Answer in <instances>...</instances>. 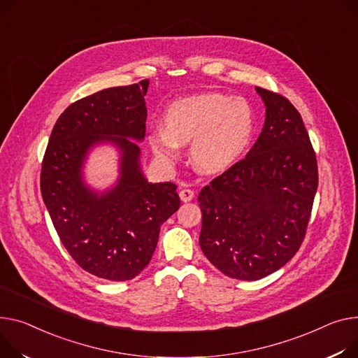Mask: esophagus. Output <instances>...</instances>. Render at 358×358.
Wrapping results in <instances>:
<instances>
[{
  "label": "esophagus",
  "instance_id": "1",
  "mask_svg": "<svg viewBox=\"0 0 358 358\" xmlns=\"http://www.w3.org/2000/svg\"><path fill=\"white\" fill-rule=\"evenodd\" d=\"M180 199L184 203L192 201L194 199V192H193V189H189V188H182V189H180Z\"/></svg>",
  "mask_w": 358,
  "mask_h": 358
}]
</instances>
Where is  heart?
<instances>
[{"label":"heart","mask_w":358,"mask_h":358,"mask_svg":"<svg viewBox=\"0 0 358 358\" xmlns=\"http://www.w3.org/2000/svg\"><path fill=\"white\" fill-rule=\"evenodd\" d=\"M162 125L150 131V145L164 162H176L180 145L192 142L189 155L201 173H220L242 157L250 144L255 113L241 96L201 93L174 101Z\"/></svg>","instance_id":"obj_1"}]
</instances>
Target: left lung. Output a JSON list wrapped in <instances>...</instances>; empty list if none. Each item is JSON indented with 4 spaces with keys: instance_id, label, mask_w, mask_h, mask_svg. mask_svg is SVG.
I'll return each instance as SVG.
<instances>
[{
    "instance_id": "left-lung-1",
    "label": "left lung",
    "mask_w": 358,
    "mask_h": 358,
    "mask_svg": "<svg viewBox=\"0 0 358 358\" xmlns=\"http://www.w3.org/2000/svg\"><path fill=\"white\" fill-rule=\"evenodd\" d=\"M266 121L248 155L203 187L200 248L226 276L257 280L299 250L318 188L315 151L295 106L256 87Z\"/></svg>"
}]
</instances>
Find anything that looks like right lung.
Segmentation results:
<instances>
[{"mask_svg":"<svg viewBox=\"0 0 358 358\" xmlns=\"http://www.w3.org/2000/svg\"><path fill=\"white\" fill-rule=\"evenodd\" d=\"M150 80L109 87L76 101L59 116L40 174L43 201L69 255L86 272L129 280L142 272L157 248L161 224L178 210L173 182L151 184L139 169ZM110 140L123 152L122 177L98 196L81 181L87 150Z\"/></svg>","mask_w":358,"mask_h":358,"instance_id":"obj_1","label":"right lung"}]
</instances>
